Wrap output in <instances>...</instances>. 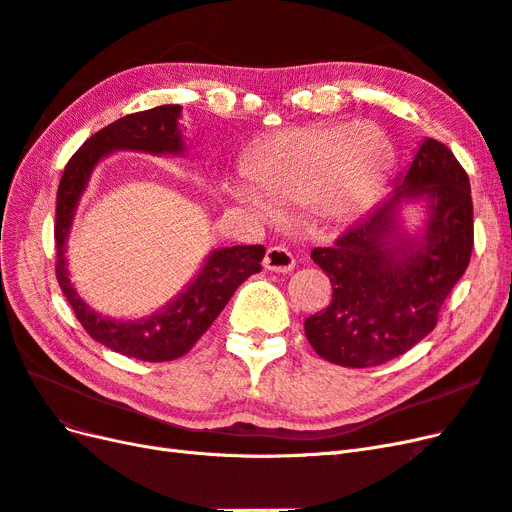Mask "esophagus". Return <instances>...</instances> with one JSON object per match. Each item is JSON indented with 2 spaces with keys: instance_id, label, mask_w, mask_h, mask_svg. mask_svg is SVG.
Masks as SVG:
<instances>
[{
  "instance_id": "esophagus-1",
  "label": "esophagus",
  "mask_w": 512,
  "mask_h": 512,
  "mask_svg": "<svg viewBox=\"0 0 512 512\" xmlns=\"http://www.w3.org/2000/svg\"><path fill=\"white\" fill-rule=\"evenodd\" d=\"M262 265H265L267 271L290 273L294 269V256L290 254V250H286L284 245H273L267 250Z\"/></svg>"
}]
</instances>
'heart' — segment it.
Returning a JSON list of instances; mask_svg holds the SVG:
<instances>
[{
	"label": "heart",
	"instance_id": "heart-1",
	"mask_svg": "<svg viewBox=\"0 0 512 512\" xmlns=\"http://www.w3.org/2000/svg\"><path fill=\"white\" fill-rule=\"evenodd\" d=\"M393 162V141L376 123L280 130L245 153L251 183L230 181L226 192L260 218L307 205L322 224L344 226L374 203Z\"/></svg>",
	"mask_w": 512,
	"mask_h": 512
}]
</instances>
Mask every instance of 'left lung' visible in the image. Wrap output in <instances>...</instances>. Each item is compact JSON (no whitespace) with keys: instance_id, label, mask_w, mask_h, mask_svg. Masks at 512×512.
<instances>
[{"instance_id":"left-lung-1","label":"left lung","mask_w":512,"mask_h":512,"mask_svg":"<svg viewBox=\"0 0 512 512\" xmlns=\"http://www.w3.org/2000/svg\"><path fill=\"white\" fill-rule=\"evenodd\" d=\"M425 197L421 240L398 235L406 199ZM470 179L444 143L427 138L391 198L312 260L329 275L331 303L305 320L307 342L342 367H376L408 352L438 324L440 307L470 265Z\"/></svg>"}]
</instances>
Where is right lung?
Segmentation results:
<instances>
[{
	"label": "right lung",
	"mask_w": 512,
	"mask_h": 512,
	"mask_svg": "<svg viewBox=\"0 0 512 512\" xmlns=\"http://www.w3.org/2000/svg\"><path fill=\"white\" fill-rule=\"evenodd\" d=\"M179 115V104H164L113 121L111 126L87 138L83 147L74 153L57 188L55 275L61 292L66 294L76 320L83 324L89 337L123 356L147 363L175 361L188 352L220 316L235 290L247 277L262 271L260 260L265 258L262 245H232L215 250L188 290L170 301L162 312L134 322L111 320L96 314L72 288L64 252L74 211L91 170L102 156L117 149L181 153L183 141L177 121Z\"/></svg>",
	"instance_id": "right-lung-1"
}]
</instances>
